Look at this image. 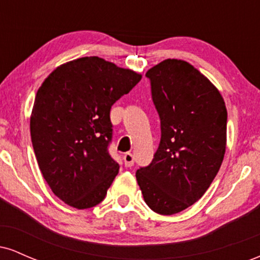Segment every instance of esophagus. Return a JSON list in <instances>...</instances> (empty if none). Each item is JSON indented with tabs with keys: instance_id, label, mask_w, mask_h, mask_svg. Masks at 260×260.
<instances>
[{
	"instance_id": "obj_1",
	"label": "esophagus",
	"mask_w": 260,
	"mask_h": 260,
	"mask_svg": "<svg viewBox=\"0 0 260 260\" xmlns=\"http://www.w3.org/2000/svg\"><path fill=\"white\" fill-rule=\"evenodd\" d=\"M123 161H124V166L126 168H132L134 165V156L132 153H126L123 155Z\"/></svg>"
}]
</instances>
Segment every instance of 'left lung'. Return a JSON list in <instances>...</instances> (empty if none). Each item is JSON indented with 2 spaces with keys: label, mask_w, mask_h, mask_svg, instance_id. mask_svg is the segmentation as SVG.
Listing matches in <instances>:
<instances>
[{
  "label": "left lung",
  "mask_w": 260,
  "mask_h": 260,
  "mask_svg": "<svg viewBox=\"0 0 260 260\" xmlns=\"http://www.w3.org/2000/svg\"><path fill=\"white\" fill-rule=\"evenodd\" d=\"M145 77L161 138L151 162L136 177L148 207L172 215L201 199L219 172L228 111L215 86L188 62L165 59Z\"/></svg>",
  "instance_id": "1"
}]
</instances>
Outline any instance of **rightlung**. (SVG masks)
Masks as SVG:
<instances>
[{
	"label": "right lung",
	"instance_id": "obj_1",
	"mask_svg": "<svg viewBox=\"0 0 260 260\" xmlns=\"http://www.w3.org/2000/svg\"><path fill=\"white\" fill-rule=\"evenodd\" d=\"M142 76L92 56L59 66L45 79L30 118L39 168L55 196L77 209L105 198L120 165L110 155L113 104Z\"/></svg>",
	"mask_w": 260,
	"mask_h": 260
}]
</instances>
